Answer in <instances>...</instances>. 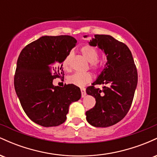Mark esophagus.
I'll return each mask as SVG.
<instances>
[{
  "mask_svg": "<svg viewBox=\"0 0 157 157\" xmlns=\"http://www.w3.org/2000/svg\"><path fill=\"white\" fill-rule=\"evenodd\" d=\"M80 91H81V94H82V97H84L86 94V89H85V88H81Z\"/></svg>",
  "mask_w": 157,
  "mask_h": 157,
  "instance_id": "obj_1",
  "label": "esophagus"
}]
</instances>
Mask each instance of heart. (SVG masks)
<instances>
[{"instance_id":"obj_1","label":"heart","mask_w":157,"mask_h":157,"mask_svg":"<svg viewBox=\"0 0 157 157\" xmlns=\"http://www.w3.org/2000/svg\"><path fill=\"white\" fill-rule=\"evenodd\" d=\"M81 53L82 54L85 58L90 62V67L91 69L96 71L100 68V65L97 62L99 53L96 48L91 46H84L81 48ZM71 56H72L71 52H69L63 60L62 66L65 71H68L70 70V62H71ZM91 80V75L89 72L75 73L68 77V82L70 84H73L79 87H82L85 85L89 83Z\"/></svg>"}]
</instances>
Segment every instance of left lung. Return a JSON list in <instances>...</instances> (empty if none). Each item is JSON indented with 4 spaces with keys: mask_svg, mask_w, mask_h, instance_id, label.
Instances as JSON below:
<instances>
[{
    "mask_svg": "<svg viewBox=\"0 0 157 157\" xmlns=\"http://www.w3.org/2000/svg\"><path fill=\"white\" fill-rule=\"evenodd\" d=\"M89 44L104 52L107 63L92 86L86 89V93L96 100L94 107L86 112V120L94 127H109L128 112L137 85V71L128 47L111 36L95 35ZM98 84L107 86L100 90L94 87Z\"/></svg>",
    "mask_w": 157,
    "mask_h": 157,
    "instance_id": "1",
    "label": "left lung"
}]
</instances>
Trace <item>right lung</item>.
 <instances>
[{
  "label": "right lung",
  "mask_w": 157,
  "mask_h": 157,
  "mask_svg": "<svg viewBox=\"0 0 157 157\" xmlns=\"http://www.w3.org/2000/svg\"><path fill=\"white\" fill-rule=\"evenodd\" d=\"M69 35L43 36L25 46L17 62L14 85L23 111L44 127L58 126L66 121L68 107L81 97L73 84L55 86L53 80L63 77L62 62L76 46Z\"/></svg>",
  "instance_id": "obj_1"
}]
</instances>
